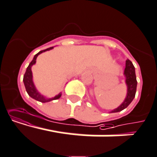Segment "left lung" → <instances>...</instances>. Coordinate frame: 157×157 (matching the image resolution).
<instances>
[{
    "instance_id": "left-lung-1",
    "label": "left lung",
    "mask_w": 157,
    "mask_h": 157,
    "mask_svg": "<svg viewBox=\"0 0 157 157\" xmlns=\"http://www.w3.org/2000/svg\"><path fill=\"white\" fill-rule=\"evenodd\" d=\"M124 75L126 77V84L127 86V94L125 100L118 108L112 110L111 113H118L124 109H126L129 104L132 102L135 98L136 92L137 81L136 77L135 68L132 65V62L129 59L126 61V68L124 70Z\"/></svg>"
}]
</instances>
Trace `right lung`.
I'll return each mask as SVG.
<instances>
[{
	"label": "right lung",
	"instance_id": "right-lung-1",
	"mask_svg": "<svg viewBox=\"0 0 157 157\" xmlns=\"http://www.w3.org/2000/svg\"><path fill=\"white\" fill-rule=\"evenodd\" d=\"M52 48H53V47L48 48L45 49V50H42L41 51V52H38V53H37L36 55H35V57H34L33 60L31 61V63H30L29 65L28 66V68H27L26 69V71H25V75H24L23 82L28 94L29 95V96H31L32 98L37 100V101H39V102H50V101H52V100L58 99V98H60L61 95H62V92H60V93L58 94L57 95H55V96L53 97V98H46V97H44V95H42L41 94H40L39 92H38V91L37 90L36 88H35V84H34V82H33L31 67H32L33 65H35V64L36 63L37 57L38 56V55L41 54L42 52H46V51H49Z\"/></svg>",
	"mask_w": 157,
	"mask_h": 157
}]
</instances>
